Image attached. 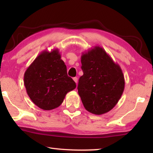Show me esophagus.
Segmentation results:
<instances>
[{
	"instance_id": "esophagus-1",
	"label": "esophagus",
	"mask_w": 153,
	"mask_h": 153,
	"mask_svg": "<svg viewBox=\"0 0 153 153\" xmlns=\"http://www.w3.org/2000/svg\"><path fill=\"white\" fill-rule=\"evenodd\" d=\"M73 79H74V81L77 84V77H74Z\"/></svg>"
}]
</instances>
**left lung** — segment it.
I'll list each match as a JSON object with an SVG mask.
<instances>
[{
  "label": "left lung",
  "mask_w": 153,
  "mask_h": 153,
  "mask_svg": "<svg viewBox=\"0 0 153 153\" xmlns=\"http://www.w3.org/2000/svg\"><path fill=\"white\" fill-rule=\"evenodd\" d=\"M81 63L84 74L77 90L84 108L95 115L108 112L117 105L125 87L120 66L99 46L83 53Z\"/></svg>",
  "instance_id": "left-lung-1"
}]
</instances>
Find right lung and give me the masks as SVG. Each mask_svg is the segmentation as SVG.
Instances as JSON below:
<instances>
[{
	"mask_svg": "<svg viewBox=\"0 0 153 153\" xmlns=\"http://www.w3.org/2000/svg\"><path fill=\"white\" fill-rule=\"evenodd\" d=\"M59 49L42 51L24 74V86L34 104L43 110L59 107L67 92L76 88L67 76V67L61 59Z\"/></svg>",
	"mask_w": 153,
	"mask_h": 153,
	"instance_id": "add662e5",
	"label": "right lung"
}]
</instances>
